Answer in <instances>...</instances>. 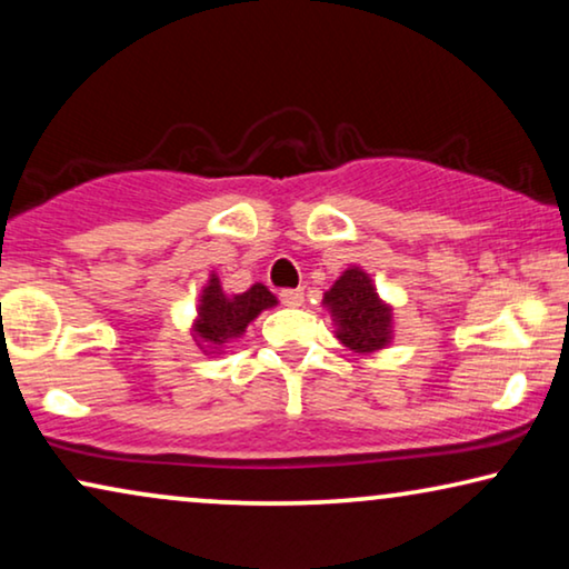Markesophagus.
<instances>
[{"instance_id": "obj_1", "label": "esophagus", "mask_w": 569, "mask_h": 569, "mask_svg": "<svg viewBox=\"0 0 569 569\" xmlns=\"http://www.w3.org/2000/svg\"><path fill=\"white\" fill-rule=\"evenodd\" d=\"M302 295H306V292H302L300 287H298V290H282V292H279V300H282V306H287V308H298L302 302Z\"/></svg>"}]
</instances>
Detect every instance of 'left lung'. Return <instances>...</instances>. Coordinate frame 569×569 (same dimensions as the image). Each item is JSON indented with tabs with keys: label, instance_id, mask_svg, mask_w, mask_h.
Wrapping results in <instances>:
<instances>
[{
	"label": "left lung",
	"instance_id": "1",
	"mask_svg": "<svg viewBox=\"0 0 569 569\" xmlns=\"http://www.w3.org/2000/svg\"><path fill=\"white\" fill-rule=\"evenodd\" d=\"M326 306L337 318L339 339L355 352H372L391 337V308L378 300L370 277L360 269H347L326 292Z\"/></svg>",
	"mask_w": 569,
	"mask_h": 569
}]
</instances>
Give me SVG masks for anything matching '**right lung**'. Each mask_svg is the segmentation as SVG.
Returning <instances> with one entry per match:
<instances>
[{
	"label": "right lung",
	"mask_w": 569,
	"mask_h": 569,
	"mask_svg": "<svg viewBox=\"0 0 569 569\" xmlns=\"http://www.w3.org/2000/svg\"><path fill=\"white\" fill-rule=\"evenodd\" d=\"M274 295L263 284H253L251 290L236 298H228L222 292L220 279H209V287L201 295L199 323L197 333L209 345H224L228 339H236L246 331V326L261 313L263 308L274 306Z\"/></svg>",
	"instance_id": "1"
}]
</instances>
